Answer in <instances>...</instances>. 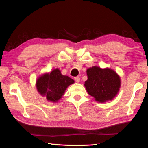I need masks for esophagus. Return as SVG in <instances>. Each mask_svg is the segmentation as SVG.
<instances>
[{"mask_svg": "<svg viewBox=\"0 0 148 148\" xmlns=\"http://www.w3.org/2000/svg\"><path fill=\"white\" fill-rule=\"evenodd\" d=\"M74 80L76 81V82H77V83H79V82H80V77H79V76L75 77H74Z\"/></svg>", "mask_w": 148, "mask_h": 148, "instance_id": "obj_1", "label": "esophagus"}]
</instances>
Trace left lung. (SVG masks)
I'll list each match as a JSON object with an SVG mask.
<instances>
[{"label": "left lung", "mask_w": 148, "mask_h": 148, "mask_svg": "<svg viewBox=\"0 0 148 148\" xmlns=\"http://www.w3.org/2000/svg\"><path fill=\"white\" fill-rule=\"evenodd\" d=\"M88 79L84 83L87 92L99 102L111 100L121 86L120 77L112 69L94 66L87 69Z\"/></svg>", "instance_id": "8db88e82"}]
</instances>
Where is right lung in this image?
I'll return each mask as SVG.
<instances>
[{"mask_svg": "<svg viewBox=\"0 0 148 148\" xmlns=\"http://www.w3.org/2000/svg\"><path fill=\"white\" fill-rule=\"evenodd\" d=\"M74 81L67 76L61 74L58 69L40 76L36 81V88L42 96L51 102L60 99L67 88L73 84Z\"/></svg>", "mask_w": 148, "mask_h": 148, "instance_id": "add662e5", "label": "right lung"}]
</instances>
